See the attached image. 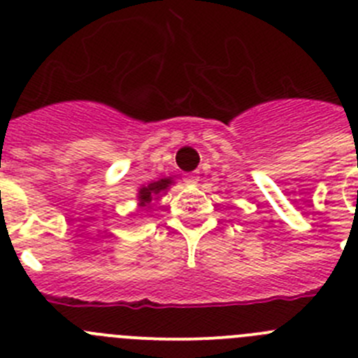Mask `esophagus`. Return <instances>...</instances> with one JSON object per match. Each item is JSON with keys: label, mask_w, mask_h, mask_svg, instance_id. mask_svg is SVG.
Wrapping results in <instances>:
<instances>
[{"label": "esophagus", "mask_w": 358, "mask_h": 358, "mask_svg": "<svg viewBox=\"0 0 358 358\" xmlns=\"http://www.w3.org/2000/svg\"><path fill=\"white\" fill-rule=\"evenodd\" d=\"M182 181H185V185H188V186H195L196 182H199V176H193V173H186V176L182 177Z\"/></svg>", "instance_id": "esophagus-1"}]
</instances>
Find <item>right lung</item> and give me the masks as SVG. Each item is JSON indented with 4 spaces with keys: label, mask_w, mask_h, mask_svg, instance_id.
Wrapping results in <instances>:
<instances>
[{
    "label": "right lung",
    "mask_w": 358,
    "mask_h": 358,
    "mask_svg": "<svg viewBox=\"0 0 358 358\" xmlns=\"http://www.w3.org/2000/svg\"><path fill=\"white\" fill-rule=\"evenodd\" d=\"M170 185H172V179H169V177H166V179H159V181L151 182V185L142 186V188L138 189V206L148 207L149 203H151V200L155 199V196L165 193L166 189H169Z\"/></svg>",
    "instance_id": "1"
}]
</instances>
